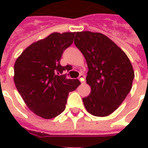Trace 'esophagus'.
I'll use <instances>...</instances> for the list:
<instances>
[{
    "instance_id": "esophagus-1",
    "label": "esophagus",
    "mask_w": 148,
    "mask_h": 148,
    "mask_svg": "<svg viewBox=\"0 0 148 148\" xmlns=\"http://www.w3.org/2000/svg\"><path fill=\"white\" fill-rule=\"evenodd\" d=\"M79 81L82 83L85 82V76H84L83 74H81V75H80V77H79Z\"/></svg>"
}]
</instances>
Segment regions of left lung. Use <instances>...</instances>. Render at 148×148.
<instances>
[{"label":"left lung","mask_w":148,"mask_h":148,"mask_svg":"<svg viewBox=\"0 0 148 148\" xmlns=\"http://www.w3.org/2000/svg\"><path fill=\"white\" fill-rule=\"evenodd\" d=\"M74 43L88 66L86 83L90 94L82 99L94 116L110 115L119 108L132 89L134 71L126 53L101 33L77 32Z\"/></svg>","instance_id":"1"}]
</instances>
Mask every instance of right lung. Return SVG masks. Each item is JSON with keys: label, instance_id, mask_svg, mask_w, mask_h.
Segmentation results:
<instances>
[{"label": "right lung", "instance_id": "add662e5", "mask_svg": "<svg viewBox=\"0 0 148 148\" xmlns=\"http://www.w3.org/2000/svg\"><path fill=\"white\" fill-rule=\"evenodd\" d=\"M75 34L52 33L27 47L14 62V82L19 93L28 108L45 119L62 113L69 92L81 84L77 79H66L62 74L71 66L60 64Z\"/></svg>", "mask_w": 148, "mask_h": 148}]
</instances>
